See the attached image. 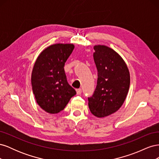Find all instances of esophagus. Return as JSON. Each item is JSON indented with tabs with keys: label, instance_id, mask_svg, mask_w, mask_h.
I'll return each mask as SVG.
<instances>
[{
	"label": "esophagus",
	"instance_id": "34e87169",
	"mask_svg": "<svg viewBox=\"0 0 159 159\" xmlns=\"http://www.w3.org/2000/svg\"><path fill=\"white\" fill-rule=\"evenodd\" d=\"M76 93H77V95H80L81 93V89H76Z\"/></svg>",
	"mask_w": 159,
	"mask_h": 159
}]
</instances>
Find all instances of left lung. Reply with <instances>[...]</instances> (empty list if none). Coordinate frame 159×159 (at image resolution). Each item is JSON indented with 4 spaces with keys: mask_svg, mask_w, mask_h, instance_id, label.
<instances>
[{
    "mask_svg": "<svg viewBox=\"0 0 159 159\" xmlns=\"http://www.w3.org/2000/svg\"><path fill=\"white\" fill-rule=\"evenodd\" d=\"M93 58L98 70V83L88 98L91 113L98 118L111 115L125 100L130 85V74L125 61L117 52L105 45H95Z\"/></svg>",
    "mask_w": 159,
    "mask_h": 159,
    "instance_id": "8db88e82",
    "label": "left lung"
}]
</instances>
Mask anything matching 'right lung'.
Returning a JSON list of instances; mask_svg holds the SVG:
<instances>
[{"label":"right lung","mask_w":159,"mask_h":159,"mask_svg":"<svg viewBox=\"0 0 159 159\" xmlns=\"http://www.w3.org/2000/svg\"><path fill=\"white\" fill-rule=\"evenodd\" d=\"M74 47L73 44H52L40 53L34 65L33 93L37 104L47 113H58L76 94L67 81L64 68Z\"/></svg>","instance_id":"obj_1"}]
</instances>
